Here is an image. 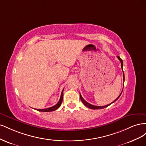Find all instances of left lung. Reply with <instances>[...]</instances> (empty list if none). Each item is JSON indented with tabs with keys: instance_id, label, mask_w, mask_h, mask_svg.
Instances as JSON below:
<instances>
[{
	"instance_id": "8db88e82",
	"label": "left lung",
	"mask_w": 146,
	"mask_h": 146,
	"mask_svg": "<svg viewBox=\"0 0 146 146\" xmlns=\"http://www.w3.org/2000/svg\"><path fill=\"white\" fill-rule=\"evenodd\" d=\"M117 58L119 59V60L121 61V68H122V69H123V61H122V59H121L119 56H117ZM122 71H123V69H122ZM123 82H124V80H125V77H124V73H123ZM122 91H123V90H122ZM122 92H121V93L120 94V95H119V96H118V98H117L115 100H114L112 103L110 104H108V105H105V106H101V107H99V106H96V105H91V104H89L88 102H86V100H84V99L82 98V95L80 94V99H81V100H82V103H83L84 105H85L86 106V107H88V108H91V109H92V110H99V109H102V108L107 107H108L109 105L112 104L114 102L116 101V100L119 99V97L121 96V94H122Z\"/></svg>"
}]
</instances>
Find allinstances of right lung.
<instances>
[{"mask_svg": "<svg viewBox=\"0 0 146 146\" xmlns=\"http://www.w3.org/2000/svg\"><path fill=\"white\" fill-rule=\"evenodd\" d=\"M63 90L62 92H61V97H60V100L58 101V102L55 105L53 106L52 107L50 108H45V109H36V110L39 111H42V112H50V111H55L56 109H58L62 103L63 102Z\"/></svg>", "mask_w": 146, "mask_h": 146, "instance_id": "right-lung-1", "label": "right lung"}]
</instances>
